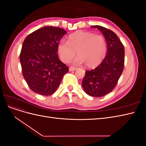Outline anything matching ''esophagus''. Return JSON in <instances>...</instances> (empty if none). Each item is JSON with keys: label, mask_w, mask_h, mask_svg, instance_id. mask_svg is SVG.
<instances>
[{"label": "esophagus", "mask_w": 146, "mask_h": 146, "mask_svg": "<svg viewBox=\"0 0 146 146\" xmlns=\"http://www.w3.org/2000/svg\"><path fill=\"white\" fill-rule=\"evenodd\" d=\"M77 68L76 67H74V66H70V67H69V69L70 71H74V70H76Z\"/></svg>", "instance_id": "1"}]
</instances>
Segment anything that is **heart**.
I'll list each match as a JSON object with an SVG mask.
<instances>
[{
    "label": "heart",
    "mask_w": 146,
    "mask_h": 146,
    "mask_svg": "<svg viewBox=\"0 0 146 146\" xmlns=\"http://www.w3.org/2000/svg\"><path fill=\"white\" fill-rule=\"evenodd\" d=\"M57 49L61 60L64 63H69L77 51L78 56L74 60V63H85L87 67L94 68L102 62L107 54V47L102 35L78 32L69 35L68 41L61 39Z\"/></svg>",
    "instance_id": "1"
}]
</instances>
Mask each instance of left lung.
<instances>
[{
    "label": "left lung",
    "mask_w": 146,
    "mask_h": 146,
    "mask_svg": "<svg viewBox=\"0 0 146 146\" xmlns=\"http://www.w3.org/2000/svg\"><path fill=\"white\" fill-rule=\"evenodd\" d=\"M104 35L107 43V54L95 69L86 70L82 81L85 92L91 96L100 97L111 92L123 72L125 51L123 45L113 31L100 25H94Z\"/></svg>",
    "instance_id": "1"
}]
</instances>
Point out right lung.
Wrapping results in <instances>:
<instances>
[{"label": "right lung", "instance_id": "1", "mask_svg": "<svg viewBox=\"0 0 146 146\" xmlns=\"http://www.w3.org/2000/svg\"><path fill=\"white\" fill-rule=\"evenodd\" d=\"M66 33L61 28L47 26L24 39L20 54L22 72L30 90L37 94H54L69 71L57 54L59 41Z\"/></svg>", "mask_w": 146, "mask_h": 146}]
</instances>
